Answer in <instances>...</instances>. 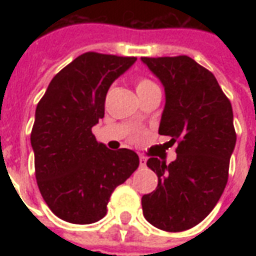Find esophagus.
Segmentation results:
<instances>
[{
  "instance_id": "esophagus-1",
  "label": "esophagus",
  "mask_w": 256,
  "mask_h": 256,
  "mask_svg": "<svg viewBox=\"0 0 256 256\" xmlns=\"http://www.w3.org/2000/svg\"><path fill=\"white\" fill-rule=\"evenodd\" d=\"M140 168H146V158H144V156H140Z\"/></svg>"
}]
</instances>
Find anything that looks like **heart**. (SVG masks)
Here are the masks:
<instances>
[{
    "instance_id": "obj_1",
    "label": "heart",
    "mask_w": 256,
    "mask_h": 256,
    "mask_svg": "<svg viewBox=\"0 0 256 256\" xmlns=\"http://www.w3.org/2000/svg\"><path fill=\"white\" fill-rule=\"evenodd\" d=\"M156 82H152V80H148L146 77H138L136 81V88L138 94H144L150 88H156Z\"/></svg>"
}]
</instances>
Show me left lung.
I'll use <instances>...</instances> for the list:
<instances>
[{
  "instance_id": "obj_1",
  "label": "left lung",
  "mask_w": 256,
  "mask_h": 256,
  "mask_svg": "<svg viewBox=\"0 0 256 256\" xmlns=\"http://www.w3.org/2000/svg\"><path fill=\"white\" fill-rule=\"evenodd\" d=\"M166 92L160 134L171 136L176 160L152 156L158 186L142 196L144 218L168 232L188 230L210 214L227 184L236 142L230 100L210 70L187 57H142Z\"/></svg>"
}]
</instances>
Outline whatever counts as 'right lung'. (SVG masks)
I'll use <instances>...</instances> for the list:
<instances>
[{
    "label": "right lung",
    "instance_id": "1",
    "mask_svg": "<svg viewBox=\"0 0 256 256\" xmlns=\"http://www.w3.org/2000/svg\"><path fill=\"white\" fill-rule=\"evenodd\" d=\"M136 61L81 54L54 76L38 102L30 134L36 179L46 204L62 220L98 222L112 191L140 166L132 150H110L92 132L104 116L110 85Z\"/></svg>",
    "mask_w": 256,
    "mask_h": 256
}]
</instances>
